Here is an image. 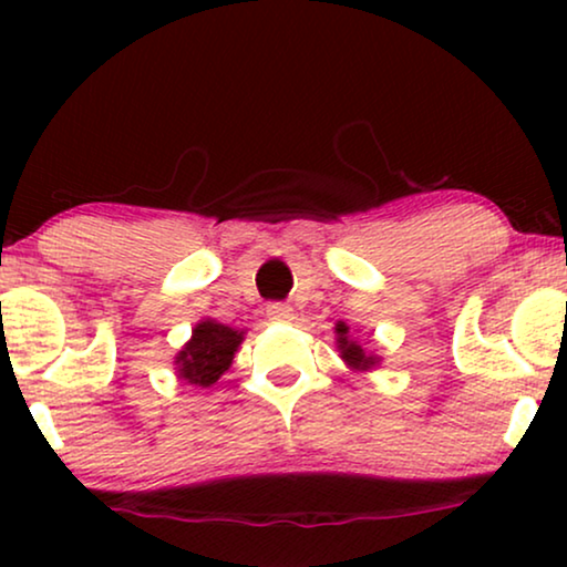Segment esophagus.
<instances>
[{
    "mask_svg": "<svg viewBox=\"0 0 567 567\" xmlns=\"http://www.w3.org/2000/svg\"><path fill=\"white\" fill-rule=\"evenodd\" d=\"M266 315L270 317V320H278V322L293 320V309L289 305H281V301H274V305H268Z\"/></svg>",
    "mask_w": 567,
    "mask_h": 567,
    "instance_id": "esophagus-1",
    "label": "esophagus"
}]
</instances>
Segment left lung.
Masks as SVG:
<instances>
[{"mask_svg":"<svg viewBox=\"0 0 567 567\" xmlns=\"http://www.w3.org/2000/svg\"><path fill=\"white\" fill-rule=\"evenodd\" d=\"M348 324L346 322H338L336 324V332H338V351H340V359H343L348 367L355 369V371H369L374 369L379 363V355L374 353H367L363 348L359 346V340H353L348 336Z\"/></svg>","mask_w":567,"mask_h":567,"instance_id":"1","label":"left lung"}]
</instances>
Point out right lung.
Wrapping results in <instances>:
<instances>
[{
    "instance_id": "obj_1",
    "label": "right lung",
    "mask_w": 567,
    "mask_h": 567,
    "mask_svg": "<svg viewBox=\"0 0 567 567\" xmlns=\"http://www.w3.org/2000/svg\"><path fill=\"white\" fill-rule=\"evenodd\" d=\"M245 332L216 320H200L183 351L175 355L177 377L188 384L212 386L224 371L231 367L235 351L243 343Z\"/></svg>"
}]
</instances>
